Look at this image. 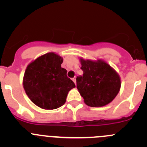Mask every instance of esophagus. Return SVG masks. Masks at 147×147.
<instances>
[{"label": "esophagus", "mask_w": 147, "mask_h": 147, "mask_svg": "<svg viewBox=\"0 0 147 147\" xmlns=\"http://www.w3.org/2000/svg\"><path fill=\"white\" fill-rule=\"evenodd\" d=\"M72 81H73V82H75V84H76V78H75H75H72Z\"/></svg>", "instance_id": "obj_1"}]
</instances>
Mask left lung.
<instances>
[{"instance_id":"left-lung-1","label":"left lung","mask_w":147,"mask_h":147,"mask_svg":"<svg viewBox=\"0 0 147 147\" xmlns=\"http://www.w3.org/2000/svg\"><path fill=\"white\" fill-rule=\"evenodd\" d=\"M83 75L76 78L77 88L84 103L92 107L108 105L115 98L121 87L116 71L103 60L80 59Z\"/></svg>"}]
</instances>
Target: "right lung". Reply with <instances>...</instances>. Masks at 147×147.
Masks as SVG:
<instances>
[{
    "mask_svg": "<svg viewBox=\"0 0 147 147\" xmlns=\"http://www.w3.org/2000/svg\"><path fill=\"white\" fill-rule=\"evenodd\" d=\"M63 57L48 53L28 65L23 78V87L30 100L44 109H55L66 102L68 92L75 87L61 67Z\"/></svg>",
    "mask_w": 147,
    "mask_h": 147,
    "instance_id": "obj_1",
    "label": "right lung"
}]
</instances>
